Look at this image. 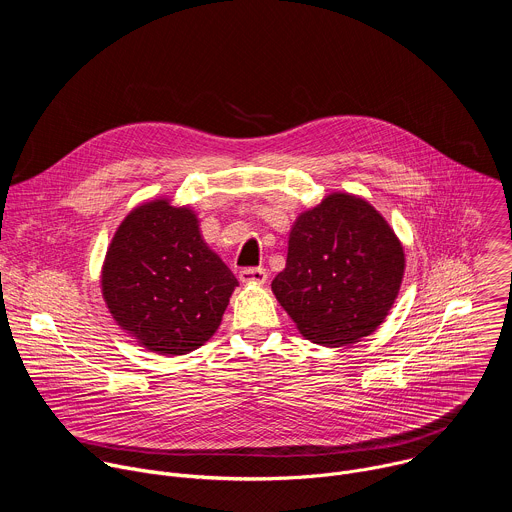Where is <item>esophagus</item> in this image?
I'll list each match as a JSON object with an SVG mask.
<instances>
[{"instance_id":"1","label":"esophagus","mask_w":512,"mask_h":512,"mask_svg":"<svg viewBox=\"0 0 512 512\" xmlns=\"http://www.w3.org/2000/svg\"><path fill=\"white\" fill-rule=\"evenodd\" d=\"M239 281L241 283H255L261 285L267 281V271L263 267H245L239 273Z\"/></svg>"}]
</instances>
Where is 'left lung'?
<instances>
[{"label": "left lung", "instance_id": "obj_1", "mask_svg": "<svg viewBox=\"0 0 512 512\" xmlns=\"http://www.w3.org/2000/svg\"><path fill=\"white\" fill-rule=\"evenodd\" d=\"M403 275V243L385 216L356 194L330 192L291 225L271 291L302 336L338 348L385 322Z\"/></svg>", "mask_w": 512, "mask_h": 512}]
</instances>
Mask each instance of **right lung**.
Instances as JSON below:
<instances>
[{"label":"right lung","instance_id":"right-lung-1","mask_svg":"<svg viewBox=\"0 0 512 512\" xmlns=\"http://www.w3.org/2000/svg\"><path fill=\"white\" fill-rule=\"evenodd\" d=\"M237 285L202 239L194 208L166 196L137 204L123 218L101 267V294L117 326L164 356L208 342Z\"/></svg>","mask_w":512,"mask_h":512}]
</instances>
